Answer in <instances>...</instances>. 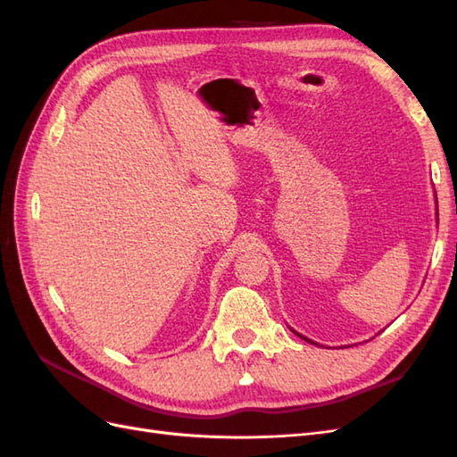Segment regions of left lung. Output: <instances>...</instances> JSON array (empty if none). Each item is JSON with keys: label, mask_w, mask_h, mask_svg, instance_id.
Here are the masks:
<instances>
[{"label": "left lung", "mask_w": 457, "mask_h": 457, "mask_svg": "<svg viewBox=\"0 0 457 457\" xmlns=\"http://www.w3.org/2000/svg\"><path fill=\"white\" fill-rule=\"evenodd\" d=\"M303 339H305V337H303ZM307 341H309V339H307Z\"/></svg>", "instance_id": "obj_1"}]
</instances>
